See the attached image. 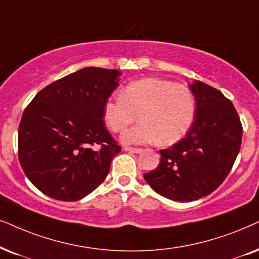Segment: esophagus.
Returning a JSON list of instances; mask_svg holds the SVG:
<instances>
[{"label":"esophagus","mask_w":259,"mask_h":259,"mask_svg":"<svg viewBox=\"0 0 259 259\" xmlns=\"http://www.w3.org/2000/svg\"><path fill=\"white\" fill-rule=\"evenodd\" d=\"M125 151L132 153H140L142 152V149H138V147H125Z\"/></svg>","instance_id":"34e87169"}]
</instances>
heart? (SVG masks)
<instances>
[{
	"label": "heart",
	"mask_w": 259,
	"mask_h": 259,
	"mask_svg": "<svg viewBox=\"0 0 259 259\" xmlns=\"http://www.w3.org/2000/svg\"><path fill=\"white\" fill-rule=\"evenodd\" d=\"M196 101L186 85L169 79L144 78L130 83L119 99L103 106V117L110 131L119 133L134 122L140 123L122 134L126 144L171 145L180 140L193 123Z\"/></svg>",
	"instance_id": "1"
}]
</instances>
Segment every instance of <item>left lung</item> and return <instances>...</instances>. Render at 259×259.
Returning <instances> with one entry per match:
<instances>
[{"mask_svg": "<svg viewBox=\"0 0 259 259\" xmlns=\"http://www.w3.org/2000/svg\"><path fill=\"white\" fill-rule=\"evenodd\" d=\"M190 89L196 99L193 125L183 139L159 151L156 169L144 174L157 194L179 202L209 195L224 182L236 162L243 136L231 100L200 80Z\"/></svg>", "mask_w": 259, "mask_h": 259, "instance_id": "obj_1", "label": "left lung"}]
</instances>
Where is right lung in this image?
I'll list each match as a JSON object with an SVG mask.
<instances>
[{
    "label": "right lung",
    "mask_w": 259,
    "mask_h": 259,
    "mask_svg": "<svg viewBox=\"0 0 259 259\" xmlns=\"http://www.w3.org/2000/svg\"><path fill=\"white\" fill-rule=\"evenodd\" d=\"M119 75L114 69H80L40 90L23 110L19 160L45 195L78 201L106 180L121 151L103 121Z\"/></svg>",
    "instance_id": "obj_1"
}]
</instances>
